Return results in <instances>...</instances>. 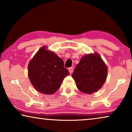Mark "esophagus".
I'll return each instance as SVG.
<instances>
[{
	"label": "esophagus",
	"instance_id": "1",
	"mask_svg": "<svg viewBox=\"0 0 132 132\" xmlns=\"http://www.w3.org/2000/svg\"><path fill=\"white\" fill-rule=\"evenodd\" d=\"M68 71H69V72H70V74H71L72 73H73V67H70V68H68Z\"/></svg>",
	"mask_w": 132,
	"mask_h": 132
}]
</instances>
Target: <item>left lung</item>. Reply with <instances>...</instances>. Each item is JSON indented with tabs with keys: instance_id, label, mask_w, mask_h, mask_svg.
<instances>
[{
	"instance_id": "1",
	"label": "left lung",
	"mask_w": 132,
	"mask_h": 132,
	"mask_svg": "<svg viewBox=\"0 0 132 132\" xmlns=\"http://www.w3.org/2000/svg\"><path fill=\"white\" fill-rule=\"evenodd\" d=\"M107 76L108 67L97 52L84 55L72 74L77 89L88 94L100 89Z\"/></svg>"
}]
</instances>
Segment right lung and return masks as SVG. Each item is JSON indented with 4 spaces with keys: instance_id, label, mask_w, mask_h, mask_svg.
Here are the masks:
<instances>
[{
    "instance_id": "add662e5",
    "label": "right lung",
    "mask_w": 132,
    "mask_h": 132,
    "mask_svg": "<svg viewBox=\"0 0 132 132\" xmlns=\"http://www.w3.org/2000/svg\"><path fill=\"white\" fill-rule=\"evenodd\" d=\"M64 61L54 52L43 46L38 50L28 67V77L34 88L43 94L56 93L70 73Z\"/></svg>"
}]
</instances>
